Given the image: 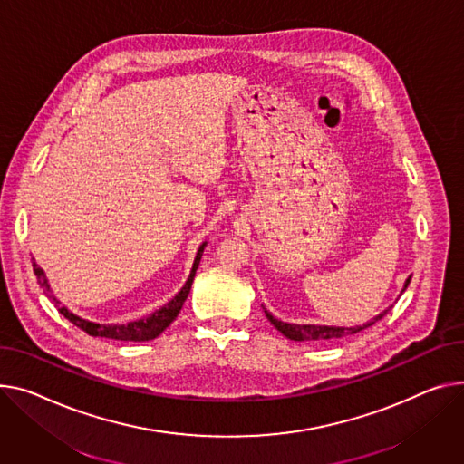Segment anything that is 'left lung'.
Segmentation results:
<instances>
[{
  "mask_svg": "<svg viewBox=\"0 0 464 464\" xmlns=\"http://www.w3.org/2000/svg\"><path fill=\"white\" fill-rule=\"evenodd\" d=\"M409 284H411V277H409L407 284H405V289L409 287ZM405 289H403V291H405ZM263 310H265V305H263ZM390 310H392V307H388L386 312H382L379 317H375V321L367 323V324H363V326H354V328L315 326V324H289V323H284V321H277V319L272 317L266 310H265V315H266V319L277 328V332H282L285 337L293 339V342H312V339H315V342H319V339H326V342H328V339H337V337H343V335H351V334H356V332H360V330H363V328H367V326L375 324V323L381 321Z\"/></svg>",
  "mask_w": 464,
  "mask_h": 464,
  "instance_id": "left-lung-1",
  "label": "left lung"
}]
</instances>
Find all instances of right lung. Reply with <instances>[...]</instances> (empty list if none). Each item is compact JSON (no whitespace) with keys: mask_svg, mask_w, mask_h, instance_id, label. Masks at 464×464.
Returning a JSON list of instances; mask_svg holds the SVG:
<instances>
[{"mask_svg":"<svg viewBox=\"0 0 464 464\" xmlns=\"http://www.w3.org/2000/svg\"><path fill=\"white\" fill-rule=\"evenodd\" d=\"M203 250H205V242L199 246L196 261H194V266H192V272H190V276H188V282L184 284V287H182L164 307H160V310H157L152 315H149V317H145V319L134 321V323H127V324H97V323H89V321H85V319H82V317L71 314L65 305H61V302H59L53 295H50V298L53 300V304H55V307H57V312H59L61 315H63L65 319H69L74 326H78L80 330H83V332L89 334V335L117 339V342H150V339L159 337V335L175 321V317L179 315L184 300L188 298V293H190V287H192V282H194L196 270H198V266H199ZM34 272H35V276H37L39 285H41L43 289H48V291H50L46 276H44L43 268H41L37 263H34Z\"/></svg>","mask_w":464,"mask_h":464,"instance_id":"1","label":"right lung"}]
</instances>
